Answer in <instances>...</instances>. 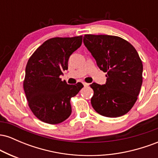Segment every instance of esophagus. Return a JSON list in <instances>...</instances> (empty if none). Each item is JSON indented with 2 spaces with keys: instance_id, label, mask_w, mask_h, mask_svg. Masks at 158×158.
Returning <instances> with one entry per match:
<instances>
[{
  "instance_id": "obj_1",
  "label": "esophagus",
  "mask_w": 158,
  "mask_h": 158,
  "mask_svg": "<svg viewBox=\"0 0 158 158\" xmlns=\"http://www.w3.org/2000/svg\"><path fill=\"white\" fill-rule=\"evenodd\" d=\"M82 83H83V85H84L85 87H88V85H89V84H88V83H86V82H82Z\"/></svg>"
}]
</instances>
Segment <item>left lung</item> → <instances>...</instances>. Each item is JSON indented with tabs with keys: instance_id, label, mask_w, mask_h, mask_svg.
Listing matches in <instances>:
<instances>
[{
	"instance_id": "1",
	"label": "left lung",
	"mask_w": 158,
	"mask_h": 158,
	"mask_svg": "<svg viewBox=\"0 0 158 158\" xmlns=\"http://www.w3.org/2000/svg\"><path fill=\"white\" fill-rule=\"evenodd\" d=\"M85 46L101 70L107 73L105 85L92 83L91 105L100 115L118 117L134 106L143 82V64L137 50L118 36L85 35Z\"/></svg>"
}]
</instances>
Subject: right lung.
Returning <instances> with one entry per match:
<instances>
[{"mask_svg": "<svg viewBox=\"0 0 158 158\" xmlns=\"http://www.w3.org/2000/svg\"><path fill=\"white\" fill-rule=\"evenodd\" d=\"M82 36L47 40L29 59L23 89L34 115L42 122L58 124L71 114L70 99L83 88L68 85L60 76L68 70L70 55L81 45Z\"/></svg>", "mask_w": 158, "mask_h": 158, "instance_id": "obj_1", "label": "right lung"}]
</instances>
